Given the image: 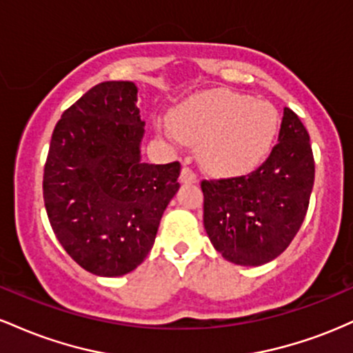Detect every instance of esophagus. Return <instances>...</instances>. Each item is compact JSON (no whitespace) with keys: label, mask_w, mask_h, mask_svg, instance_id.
I'll return each instance as SVG.
<instances>
[{"label":"esophagus","mask_w":353,"mask_h":353,"mask_svg":"<svg viewBox=\"0 0 353 353\" xmlns=\"http://www.w3.org/2000/svg\"><path fill=\"white\" fill-rule=\"evenodd\" d=\"M181 182H184V184H188V182H197V176H196V172L192 171V169H189V168H182V171H181Z\"/></svg>","instance_id":"34e87169"}]
</instances>
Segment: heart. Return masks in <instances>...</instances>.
<instances>
[{
  "label": "heart",
  "mask_w": 353,
  "mask_h": 353,
  "mask_svg": "<svg viewBox=\"0 0 353 353\" xmlns=\"http://www.w3.org/2000/svg\"><path fill=\"white\" fill-rule=\"evenodd\" d=\"M272 104L229 91L194 96L174 109L165 136L174 143L199 144L197 156L219 176H241L259 168L279 132Z\"/></svg>",
  "instance_id": "b5f03b06"
}]
</instances>
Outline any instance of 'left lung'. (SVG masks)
Returning a JSON list of instances; mask_svg holds the SVG:
<instances>
[{
	"label": "left lung",
	"mask_w": 353,
	"mask_h": 353,
	"mask_svg": "<svg viewBox=\"0 0 353 353\" xmlns=\"http://www.w3.org/2000/svg\"><path fill=\"white\" fill-rule=\"evenodd\" d=\"M310 137L292 109H283L279 143L265 163L241 177L202 181L204 228L214 249L237 265H262L289 247L314 188Z\"/></svg>",
	"instance_id": "left-lung-1"
}]
</instances>
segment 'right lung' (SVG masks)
Masks as SVG:
<instances>
[{
    "label": "right lung",
    "mask_w": 353,
    "mask_h": 353,
    "mask_svg": "<svg viewBox=\"0 0 353 353\" xmlns=\"http://www.w3.org/2000/svg\"><path fill=\"white\" fill-rule=\"evenodd\" d=\"M131 81L96 84L63 112L44 164L43 196L59 244L101 277L148 257L181 164L141 161L144 121Z\"/></svg>",
    "instance_id": "add662e5"
}]
</instances>
